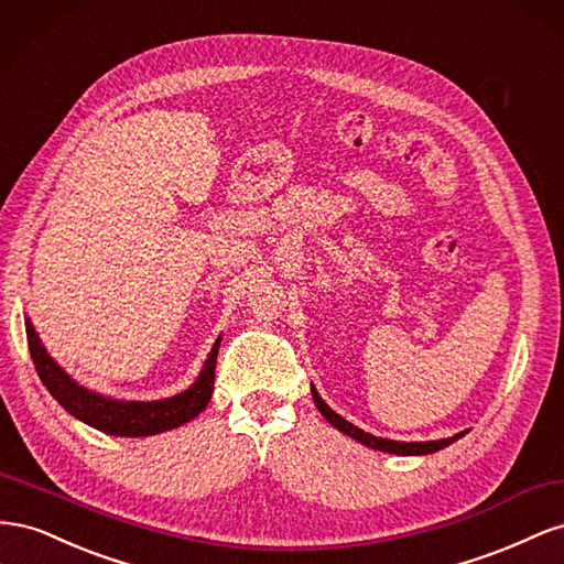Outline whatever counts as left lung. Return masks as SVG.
Here are the masks:
<instances>
[{"mask_svg": "<svg viewBox=\"0 0 564 564\" xmlns=\"http://www.w3.org/2000/svg\"><path fill=\"white\" fill-rule=\"evenodd\" d=\"M312 397H314V404H316V409L321 411V415H324L333 427L345 432L347 437L357 440L359 444L378 448V452H384V454H397V456H425V454L440 452V448H444V446H448V444H454L456 440H460L463 434H465V432H458V434H454V437L437 440V442H394V440H382V437H376V434H371V432H364L361 427L347 423L343 415H337V413L326 404V401L318 397V392H316L314 388H312Z\"/></svg>", "mask_w": 564, "mask_h": 564, "instance_id": "obj_1", "label": "left lung"}]
</instances>
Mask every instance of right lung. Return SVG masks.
Wrapping results in <instances>:
<instances>
[{"instance_id": "obj_1", "label": "right lung", "mask_w": 564, "mask_h": 564, "mask_svg": "<svg viewBox=\"0 0 564 564\" xmlns=\"http://www.w3.org/2000/svg\"><path fill=\"white\" fill-rule=\"evenodd\" d=\"M28 347L32 364L37 368V376L44 382V388L66 409L77 421H83L106 434L116 437H149V434L167 432L193 421L213 397L215 390V366L221 335L207 354L205 366L196 382L182 394H174L158 401H118L104 394H96L83 384H77L63 368L46 354L35 326L25 318Z\"/></svg>"}]
</instances>
